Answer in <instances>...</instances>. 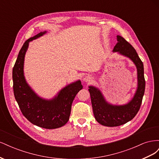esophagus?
<instances>
[{
	"label": "esophagus",
	"mask_w": 159,
	"mask_h": 159,
	"mask_svg": "<svg viewBox=\"0 0 159 159\" xmlns=\"http://www.w3.org/2000/svg\"><path fill=\"white\" fill-rule=\"evenodd\" d=\"M92 80H93V78L89 75L84 76V78H83V81L85 83H90L91 81H92Z\"/></svg>",
	"instance_id": "34e87169"
}]
</instances>
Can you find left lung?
Masks as SVG:
<instances>
[{"label":"left lung","instance_id":"left-lung-1","mask_svg":"<svg viewBox=\"0 0 159 159\" xmlns=\"http://www.w3.org/2000/svg\"><path fill=\"white\" fill-rule=\"evenodd\" d=\"M117 40L113 52H117L133 62L137 68V87L133 97L127 103L113 105L105 99L98 88L89 86L95 119L99 124L107 127H117L132 120L140 109L145 88L143 64L136 50L122 36L117 35Z\"/></svg>","mask_w":159,"mask_h":159}]
</instances>
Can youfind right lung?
<instances>
[{"label": "right lung", "instance_id": "1", "mask_svg": "<svg viewBox=\"0 0 159 159\" xmlns=\"http://www.w3.org/2000/svg\"><path fill=\"white\" fill-rule=\"evenodd\" d=\"M46 33L47 31L41 32L23 44L12 70L13 90L18 106L28 121L40 127L53 129L64 126L68 121L72 102L83 85L78 80L66 85L54 98L45 99L38 95L28 84L24 65L29 43Z\"/></svg>", "mask_w": 159, "mask_h": 159}]
</instances>
